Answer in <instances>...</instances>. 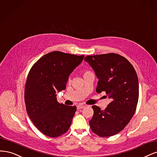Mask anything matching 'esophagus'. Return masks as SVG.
Returning <instances> with one entry per match:
<instances>
[{
    "label": "esophagus",
    "mask_w": 157,
    "mask_h": 157,
    "mask_svg": "<svg viewBox=\"0 0 157 157\" xmlns=\"http://www.w3.org/2000/svg\"><path fill=\"white\" fill-rule=\"evenodd\" d=\"M85 107V105H78V106H77V109L79 110V109H83V108H84Z\"/></svg>",
    "instance_id": "34e87169"
}]
</instances>
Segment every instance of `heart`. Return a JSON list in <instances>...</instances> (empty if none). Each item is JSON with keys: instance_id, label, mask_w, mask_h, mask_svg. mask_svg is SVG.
Wrapping results in <instances>:
<instances>
[{"instance_id": "obj_1", "label": "heart", "mask_w": 157, "mask_h": 157, "mask_svg": "<svg viewBox=\"0 0 157 157\" xmlns=\"http://www.w3.org/2000/svg\"><path fill=\"white\" fill-rule=\"evenodd\" d=\"M89 72H90V71H89V70H84V71L83 72V75L85 74H87V73Z\"/></svg>"}]
</instances>
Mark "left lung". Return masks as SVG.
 I'll return each instance as SVG.
<instances>
[{
	"instance_id": "obj_1",
	"label": "left lung",
	"mask_w": 157,
	"mask_h": 157,
	"mask_svg": "<svg viewBox=\"0 0 157 157\" xmlns=\"http://www.w3.org/2000/svg\"><path fill=\"white\" fill-rule=\"evenodd\" d=\"M84 59L98 78L96 91H104L112 99L104 110L92 106L90 127L100 137H109L121 132L136 112L139 98L137 74L128 60L117 53L88 55Z\"/></svg>"
}]
</instances>
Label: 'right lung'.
Returning a JSON list of instances; mask_svg holds the SVG:
<instances>
[{"label":"right lung","instance_id":"obj_1","mask_svg":"<svg viewBox=\"0 0 157 157\" xmlns=\"http://www.w3.org/2000/svg\"><path fill=\"white\" fill-rule=\"evenodd\" d=\"M83 58L55 51L44 55L30 70L25 87V105L30 119L44 135L59 137L71 125L76 106L60 104L56 93L66 89L69 75Z\"/></svg>","mask_w":157,"mask_h":157}]
</instances>
